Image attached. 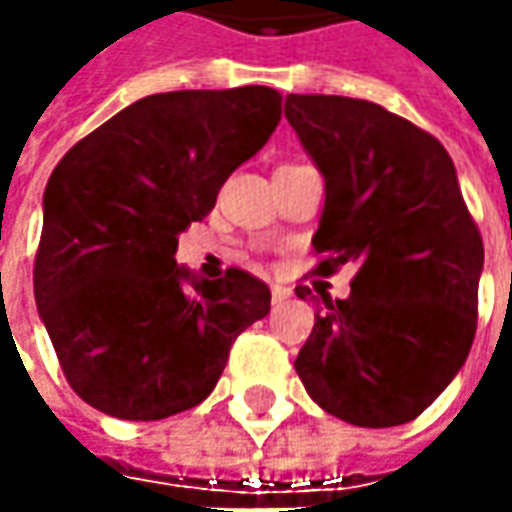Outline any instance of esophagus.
Listing matches in <instances>:
<instances>
[{"mask_svg":"<svg viewBox=\"0 0 512 512\" xmlns=\"http://www.w3.org/2000/svg\"><path fill=\"white\" fill-rule=\"evenodd\" d=\"M290 293H293V290H290V287H285V285L270 287V299H273V305H282L285 299H290Z\"/></svg>","mask_w":512,"mask_h":512,"instance_id":"esophagus-1","label":"esophagus"}]
</instances>
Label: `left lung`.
Listing matches in <instances>:
<instances>
[{
  "mask_svg": "<svg viewBox=\"0 0 512 512\" xmlns=\"http://www.w3.org/2000/svg\"><path fill=\"white\" fill-rule=\"evenodd\" d=\"M285 116L325 176L313 273L356 267L347 299L322 293L296 373L342 422H413L462 370L479 319L484 245L453 159L364 99L287 93Z\"/></svg>",
  "mask_w": 512,
  "mask_h": 512,
  "instance_id": "8db88e82",
  "label": "left lung"
}]
</instances>
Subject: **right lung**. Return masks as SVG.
<instances>
[{
    "label": "right lung",
    "mask_w": 512,
    "mask_h": 512,
    "mask_svg": "<svg viewBox=\"0 0 512 512\" xmlns=\"http://www.w3.org/2000/svg\"><path fill=\"white\" fill-rule=\"evenodd\" d=\"M279 119L282 96L265 85L153 93L53 168L33 296L82 402L128 422L190 410L236 336L270 313L267 285L242 267L185 285L173 256Z\"/></svg>",
    "instance_id": "1"
}]
</instances>
